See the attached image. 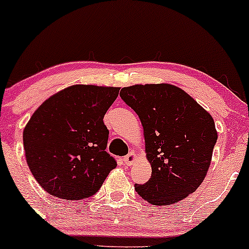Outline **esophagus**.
I'll list each match as a JSON object with an SVG mask.
<instances>
[{
	"instance_id": "34e87169",
	"label": "esophagus",
	"mask_w": 249,
	"mask_h": 249,
	"mask_svg": "<svg viewBox=\"0 0 249 249\" xmlns=\"http://www.w3.org/2000/svg\"><path fill=\"white\" fill-rule=\"evenodd\" d=\"M135 160H136V154L134 152H130L129 154L125 155L124 158V161L125 164H132L133 162H135Z\"/></svg>"
}]
</instances>
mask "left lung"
<instances>
[{
    "label": "left lung",
    "mask_w": 249,
    "mask_h": 249,
    "mask_svg": "<svg viewBox=\"0 0 249 249\" xmlns=\"http://www.w3.org/2000/svg\"><path fill=\"white\" fill-rule=\"evenodd\" d=\"M120 96L140 117L152 166L149 181L135 185L140 196L166 206L196 191L207 175L217 140L211 114L169 83L124 87Z\"/></svg>",
    "instance_id": "left-lung-1"
}]
</instances>
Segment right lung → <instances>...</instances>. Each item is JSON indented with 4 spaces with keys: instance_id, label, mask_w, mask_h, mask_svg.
I'll return each instance as SVG.
<instances>
[{
    "instance_id": "add662e5",
    "label": "right lung",
    "mask_w": 249,
    "mask_h": 249,
    "mask_svg": "<svg viewBox=\"0 0 249 249\" xmlns=\"http://www.w3.org/2000/svg\"><path fill=\"white\" fill-rule=\"evenodd\" d=\"M119 87L75 85L47 99L23 130L26 160L35 180L53 196L81 200L100 189L116 161L106 152L103 117Z\"/></svg>"
}]
</instances>
